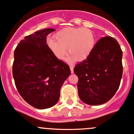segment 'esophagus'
I'll list each match as a JSON object with an SVG mask.
<instances>
[{"label": "esophagus", "instance_id": "obj_1", "mask_svg": "<svg viewBox=\"0 0 134 134\" xmlns=\"http://www.w3.org/2000/svg\"><path fill=\"white\" fill-rule=\"evenodd\" d=\"M70 69H71V73H73L74 71H73V67H72V66H70Z\"/></svg>", "mask_w": 134, "mask_h": 134}]
</instances>
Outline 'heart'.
<instances>
[{"label": "heart", "mask_w": 134, "mask_h": 134, "mask_svg": "<svg viewBox=\"0 0 134 134\" xmlns=\"http://www.w3.org/2000/svg\"><path fill=\"white\" fill-rule=\"evenodd\" d=\"M55 38H49L46 43L49 49L58 59L62 60L67 52L71 54L70 61H82L92 53L96 37L90 29L83 27H65L58 31Z\"/></svg>", "instance_id": "heart-1"}]
</instances>
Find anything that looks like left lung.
Instances as JSON below:
<instances>
[{"label":"left lung","mask_w":134,"mask_h":134,"mask_svg":"<svg viewBox=\"0 0 134 134\" xmlns=\"http://www.w3.org/2000/svg\"><path fill=\"white\" fill-rule=\"evenodd\" d=\"M122 51L117 41L104 37L97 41L86 59L75 65L78 93L84 103L99 105L113 97L122 76Z\"/></svg>","instance_id":"8db88e82"}]
</instances>
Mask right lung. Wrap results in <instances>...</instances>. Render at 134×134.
<instances>
[{
  "mask_svg": "<svg viewBox=\"0 0 134 134\" xmlns=\"http://www.w3.org/2000/svg\"><path fill=\"white\" fill-rule=\"evenodd\" d=\"M54 29H45L25 37L14 50L12 73L23 99L44 109L57 103L60 89L71 74L69 66L53 54L46 43Z\"/></svg>",
  "mask_w": 134,
  "mask_h": 134,
  "instance_id": "obj_1",
  "label": "right lung"
}]
</instances>
